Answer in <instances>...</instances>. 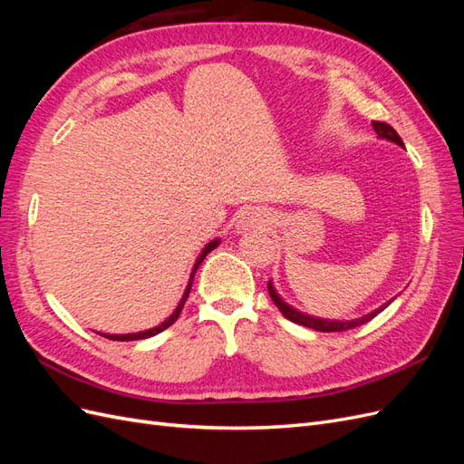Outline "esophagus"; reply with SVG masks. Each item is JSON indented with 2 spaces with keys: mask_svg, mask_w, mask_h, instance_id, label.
<instances>
[{
  "mask_svg": "<svg viewBox=\"0 0 464 464\" xmlns=\"http://www.w3.org/2000/svg\"><path fill=\"white\" fill-rule=\"evenodd\" d=\"M263 222H265L263 215L256 213V210H246V213H242L240 217H237L236 227H237V230H247V228L261 227Z\"/></svg>",
  "mask_w": 464,
  "mask_h": 464,
  "instance_id": "obj_1",
  "label": "esophagus"
}]
</instances>
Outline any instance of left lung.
Wrapping results in <instances>:
<instances>
[{"instance_id":"8db88e82","label":"left lung","mask_w":464,"mask_h":464,"mask_svg":"<svg viewBox=\"0 0 464 464\" xmlns=\"http://www.w3.org/2000/svg\"><path fill=\"white\" fill-rule=\"evenodd\" d=\"M372 123H373V130H375V133H377L379 137L389 139V141L404 147V145H402V139L399 137V133H397L395 130L391 128L389 123H385V121H375V120H373ZM266 288H269L271 300H273L275 305L278 307V312L283 314L288 321L298 323V325L310 327V329H315V331H321V333H341V331H348V329L360 327V325H363V323H368L370 319H373L379 312H383L385 305H387V304H385V305H382V307H377L375 312H372V314H368V315H363V317H360V319H354V321H329V319H317V317H312V315H305V314H300V312H296V310H292V307H290L288 304H285L283 300L278 298V294L275 292V288H273V285H271V280H269V283H266Z\"/></svg>"}]
</instances>
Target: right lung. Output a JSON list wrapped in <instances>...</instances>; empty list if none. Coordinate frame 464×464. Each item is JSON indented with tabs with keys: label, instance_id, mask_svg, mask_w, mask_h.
<instances>
[{
	"label": "right lung",
	"instance_id": "1",
	"mask_svg": "<svg viewBox=\"0 0 464 464\" xmlns=\"http://www.w3.org/2000/svg\"><path fill=\"white\" fill-rule=\"evenodd\" d=\"M217 246H218V240H213V242H210V244L203 249V254L199 256L198 263H195V266H193L191 276H189V283H188V288H186V292H184V296H181V300H179V304H178V307H176V312H174L170 317H168L164 323H160L159 327H152V329H149V331H143V333H133V334H102V336H106V339H111V341H139V339H149V336H152V334H159V333H162L164 329L170 327L172 323L179 317V314H181V307H184V304H186V300H188V296H189V290H191V283H193V275H195V271H198V266H199V265H201V261L207 257L208 251H213Z\"/></svg>",
	"mask_w": 464,
	"mask_h": 464
}]
</instances>
